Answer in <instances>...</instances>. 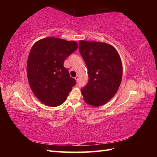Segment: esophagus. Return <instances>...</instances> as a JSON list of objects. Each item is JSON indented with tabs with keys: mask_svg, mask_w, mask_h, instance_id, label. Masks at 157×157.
I'll list each match as a JSON object with an SVG mask.
<instances>
[{
	"mask_svg": "<svg viewBox=\"0 0 157 157\" xmlns=\"http://www.w3.org/2000/svg\"><path fill=\"white\" fill-rule=\"evenodd\" d=\"M75 79L76 80V81H78V76H76V77H75Z\"/></svg>",
	"mask_w": 157,
	"mask_h": 157,
	"instance_id": "1",
	"label": "esophagus"
}]
</instances>
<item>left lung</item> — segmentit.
<instances>
[{"instance_id": "obj_1", "label": "left lung", "mask_w": 157, "mask_h": 157, "mask_svg": "<svg viewBox=\"0 0 157 157\" xmlns=\"http://www.w3.org/2000/svg\"><path fill=\"white\" fill-rule=\"evenodd\" d=\"M79 52L88 68V82L81 88L84 101L98 107L115 96L122 77V61L117 50L103 42L79 41Z\"/></svg>"}]
</instances>
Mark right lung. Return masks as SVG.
<instances>
[{
  "label": "right lung",
  "instance_id": "right-lung-1",
  "mask_svg": "<svg viewBox=\"0 0 157 157\" xmlns=\"http://www.w3.org/2000/svg\"><path fill=\"white\" fill-rule=\"evenodd\" d=\"M77 48L76 41L55 37L40 39L32 46L27 63V78L33 94L44 105H61L76 84L63 63Z\"/></svg>",
  "mask_w": 157,
  "mask_h": 157
}]
</instances>
